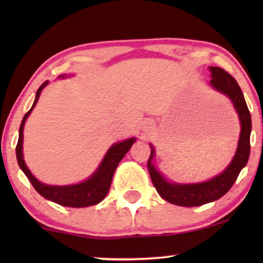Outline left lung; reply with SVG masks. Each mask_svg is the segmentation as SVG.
Masks as SVG:
<instances>
[{
	"label": "left lung",
	"mask_w": 263,
	"mask_h": 263,
	"mask_svg": "<svg viewBox=\"0 0 263 263\" xmlns=\"http://www.w3.org/2000/svg\"><path fill=\"white\" fill-rule=\"evenodd\" d=\"M212 87L228 96L238 114L240 122V135L236 154L228 167L220 175L215 176L210 181L192 184H179L171 183L163 177L159 171L154 167L152 159L154 157V148L151 146V156L147 163L148 172L154 188L159 195L167 202L183 207H196L201 204L212 202L220 199L231 189L236 182L239 172L246 166L250 154V133H251V116L248 109L246 99L237 81L228 71L219 67H210Z\"/></svg>",
	"instance_id": "obj_1"
}]
</instances>
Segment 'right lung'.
<instances>
[{
    "mask_svg": "<svg viewBox=\"0 0 263 263\" xmlns=\"http://www.w3.org/2000/svg\"><path fill=\"white\" fill-rule=\"evenodd\" d=\"M64 77H66V75H61V78ZM46 85H48V81H45L44 84L38 88L37 93H35L33 105H32L31 109L27 111L26 115H25L23 122H21L20 124L19 140H17V145L15 149L17 164H19L21 170L24 171V174L27 176V178L30 179L33 188L37 190L43 197H45V199L66 207L81 208L93 206V204H97L99 203L100 201H103L104 197L106 196V194L110 189L111 181H112L114 172L116 170L117 165L120 164L122 158L125 156V153H128V151L130 149L133 143L135 142V138L124 140V141L117 142L111 146L110 149L107 151V153L105 154V157H104L103 161L100 163L99 167L97 168V171L91 176V177L87 178L84 182L71 185H48L39 182L38 179L31 174V171L28 170L26 164H25L23 156V132L25 122H26L28 115H30L31 111L33 110V107L38 102L39 96H41L42 89L44 88Z\"/></svg>",
    "mask_w": 263,
    "mask_h": 263,
    "instance_id": "right-lung-1",
    "label": "right lung"
}]
</instances>
